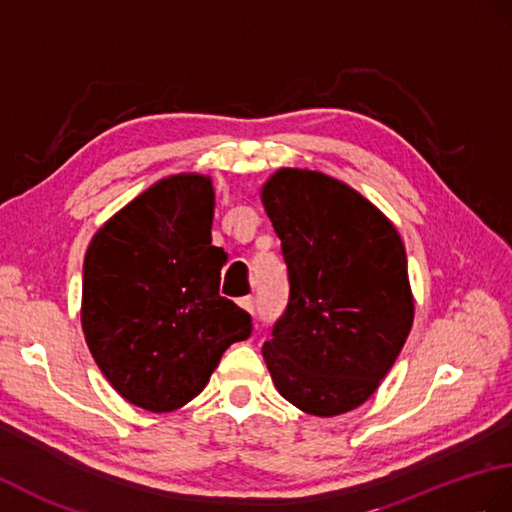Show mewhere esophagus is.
Here are the masks:
<instances>
[{
    "mask_svg": "<svg viewBox=\"0 0 512 512\" xmlns=\"http://www.w3.org/2000/svg\"><path fill=\"white\" fill-rule=\"evenodd\" d=\"M237 305H240L242 310H244V312H248V314H253V310H255V301H253V296H244V299L237 301Z\"/></svg>",
    "mask_w": 512,
    "mask_h": 512,
    "instance_id": "1",
    "label": "esophagus"
}]
</instances>
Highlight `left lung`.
<instances>
[{"instance_id": "obj_1", "label": "left lung", "mask_w": 512, "mask_h": 512, "mask_svg": "<svg viewBox=\"0 0 512 512\" xmlns=\"http://www.w3.org/2000/svg\"><path fill=\"white\" fill-rule=\"evenodd\" d=\"M261 202L290 279L261 353L283 399L338 417L373 395L408 340L406 246L371 200L323 172L281 168L261 185Z\"/></svg>"}]
</instances>
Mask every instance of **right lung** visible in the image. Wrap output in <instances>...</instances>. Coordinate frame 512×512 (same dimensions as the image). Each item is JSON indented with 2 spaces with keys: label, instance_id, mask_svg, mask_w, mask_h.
I'll use <instances>...</instances> for the list:
<instances>
[{
  "label": "right lung",
  "instance_id": "add662e5",
  "mask_svg": "<svg viewBox=\"0 0 512 512\" xmlns=\"http://www.w3.org/2000/svg\"><path fill=\"white\" fill-rule=\"evenodd\" d=\"M211 176L161 178L91 237L80 323L102 375L148 412L198 397L251 316L220 296L227 253L211 244Z\"/></svg>",
  "mask_w": 512,
  "mask_h": 512
}]
</instances>
